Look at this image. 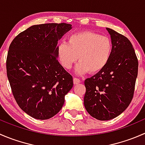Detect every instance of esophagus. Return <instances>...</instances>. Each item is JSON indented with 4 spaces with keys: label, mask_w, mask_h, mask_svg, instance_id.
<instances>
[{
    "label": "esophagus",
    "mask_w": 145,
    "mask_h": 145,
    "mask_svg": "<svg viewBox=\"0 0 145 145\" xmlns=\"http://www.w3.org/2000/svg\"><path fill=\"white\" fill-rule=\"evenodd\" d=\"M73 80H74V84H75V85L78 84V83H80L81 82V80L78 78H74V79Z\"/></svg>",
    "instance_id": "obj_1"
}]
</instances>
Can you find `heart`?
Returning <instances> with one entry per match:
<instances>
[{
    "label": "heart",
    "instance_id": "b5f03b06",
    "mask_svg": "<svg viewBox=\"0 0 145 145\" xmlns=\"http://www.w3.org/2000/svg\"><path fill=\"white\" fill-rule=\"evenodd\" d=\"M113 50L112 42L107 36L92 31H82L70 35L67 43L57 47V56L61 64L70 69L76 62V73L83 74L100 72L109 62Z\"/></svg>",
    "mask_w": 145,
    "mask_h": 145
}]
</instances>
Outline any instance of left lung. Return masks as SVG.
Instances as JSON below:
<instances>
[{
  "mask_svg": "<svg viewBox=\"0 0 145 145\" xmlns=\"http://www.w3.org/2000/svg\"><path fill=\"white\" fill-rule=\"evenodd\" d=\"M113 50L106 67L84 82V106L100 121L116 118L132 101L138 72V60L132 43L123 35L106 28Z\"/></svg>",
  "mask_w": 145,
  "mask_h": 145,
  "instance_id": "1",
  "label": "left lung"
}]
</instances>
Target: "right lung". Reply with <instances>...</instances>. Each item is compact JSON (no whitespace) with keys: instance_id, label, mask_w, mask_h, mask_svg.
Returning <instances> with one entry per match:
<instances>
[{"instance_id":"add662e5","label":"right lung","mask_w":145,"mask_h":145,"mask_svg":"<svg viewBox=\"0 0 145 145\" xmlns=\"http://www.w3.org/2000/svg\"><path fill=\"white\" fill-rule=\"evenodd\" d=\"M71 28L66 23L33 25L10 43L8 81L17 105L31 117L45 120L56 115L72 88V76L58 62L57 46Z\"/></svg>"}]
</instances>
